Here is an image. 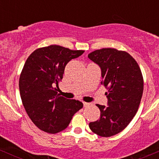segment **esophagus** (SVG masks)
Listing matches in <instances>:
<instances>
[{
  "label": "esophagus",
  "instance_id": "esophagus-1",
  "mask_svg": "<svg viewBox=\"0 0 159 159\" xmlns=\"http://www.w3.org/2000/svg\"><path fill=\"white\" fill-rule=\"evenodd\" d=\"M90 105H91V103H88V102H83V105H84V107H88Z\"/></svg>",
  "mask_w": 159,
  "mask_h": 159
}]
</instances>
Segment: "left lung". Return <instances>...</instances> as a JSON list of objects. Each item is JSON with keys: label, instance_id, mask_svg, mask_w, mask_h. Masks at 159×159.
I'll return each mask as SVG.
<instances>
[{"label": "left lung", "instance_id": "obj_1", "mask_svg": "<svg viewBox=\"0 0 159 159\" xmlns=\"http://www.w3.org/2000/svg\"><path fill=\"white\" fill-rule=\"evenodd\" d=\"M88 57L102 69L101 84L108 90V107L96 105L101 111L98 120L89 123L92 132L111 137L123 131L139 110L144 89L142 70L128 52L115 48L92 51Z\"/></svg>", "mask_w": 159, "mask_h": 159}]
</instances>
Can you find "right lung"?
<instances>
[{
	"label": "right lung",
	"mask_w": 159,
	"mask_h": 159,
	"mask_svg": "<svg viewBox=\"0 0 159 159\" xmlns=\"http://www.w3.org/2000/svg\"><path fill=\"white\" fill-rule=\"evenodd\" d=\"M84 52L53 44L36 49L27 59L19 78L20 98L32 122L41 131H63L82 108L81 102L62 97L54 86L63 78L67 64Z\"/></svg>",
	"instance_id": "obj_1"
}]
</instances>
